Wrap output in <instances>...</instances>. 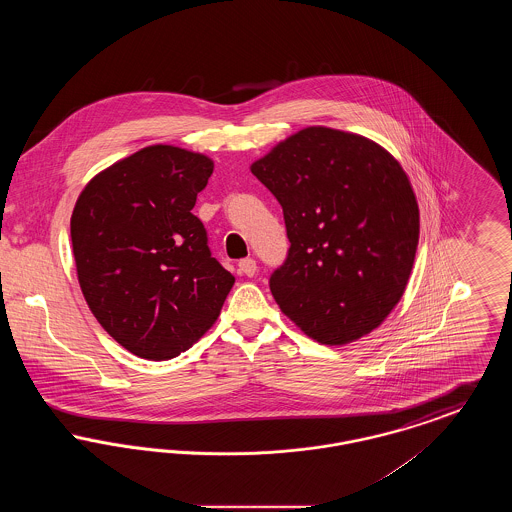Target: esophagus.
<instances>
[{"mask_svg":"<svg viewBox=\"0 0 512 512\" xmlns=\"http://www.w3.org/2000/svg\"><path fill=\"white\" fill-rule=\"evenodd\" d=\"M238 270L244 276H253L257 272V261L253 257H245V259L238 263Z\"/></svg>","mask_w":512,"mask_h":512,"instance_id":"34e87169","label":"esophagus"}]
</instances>
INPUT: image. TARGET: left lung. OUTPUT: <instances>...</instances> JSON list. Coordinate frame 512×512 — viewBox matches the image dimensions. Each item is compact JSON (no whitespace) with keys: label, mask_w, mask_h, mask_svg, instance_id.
<instances>
[{"label":"left lung","mask_w":512,"mask_h":512,"mask_svg":"<svg viewBox=\"0 0 512 512\" xmlns=\"http://www.w3.org/2000/svg\"><path fill=\"white\" fill-rule=\"evenodd\" d=\"M251 172L284 211L290 249L268 280L280 309L326 345L382 324L418 245V205L401 165L363 136L311 126Z\"/></svg>","instance_id":"8db88e82"}]
</instances>
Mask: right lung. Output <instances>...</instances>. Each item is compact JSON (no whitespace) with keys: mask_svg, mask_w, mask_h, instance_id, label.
<instances>
[{"mask_svg":"<svg viewBox=\"0 0 512 512\" xmlns=\"http://www.w3.org/2000/svg\"><path fill=\"white\" fill-rule=\"evenodd\" d=\"M211 174L205 155L144 147L99 172L74 205L71 240L86 303L142 359L188 351L234 286L192 213Z\"/></svg>","mask_w":512,"mask_h":512,"instance_id":"add662e5","label":"right lung"}]
</instances>
